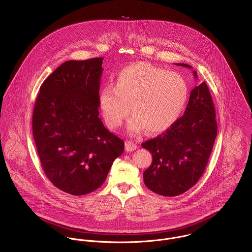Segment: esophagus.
Instances as JSON below:
<instances>
[{
  "instance_id": "esophagus-1",
  "label": "esophagus",
  "mask_w": 252,
  "mask_h": 252,
  "mask_svg": "<svg viewBox=\"0 0 252 252\" xmlns=\"http://www.w3.org/2000/svg\"><path fill=\"white\" fill-rule=\"evenodd\" d=\"M137 148H138V145H137V144H135L134 142L127 141V142L125 143V149H126L127 151H134V150H136Z\"/></svg>"
}]
</instances>
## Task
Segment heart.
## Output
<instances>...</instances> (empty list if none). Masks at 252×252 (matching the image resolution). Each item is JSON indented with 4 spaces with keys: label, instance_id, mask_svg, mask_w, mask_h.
I'll list each match as a JSON object with an SVG mask.
<instances>
[{
    "label": "heart",
    "instance_id": "1",
    "mask_svg": "<svg viewBox=\"0 0 252 252\" xmlns=\"http://www.w3.org/2000/svg\"><path fill=\"white\" fill-rule=\"evenodd\" d=\"M188 99V85L180 73L146 62L122 69L115 85L108 83L100 94V108L108 127H119L130 110L127 130L137 134L166 131L180 118Z\"/></svg>",
    "mask_w": 252,
    "mask_h": 252
}]
</instances>
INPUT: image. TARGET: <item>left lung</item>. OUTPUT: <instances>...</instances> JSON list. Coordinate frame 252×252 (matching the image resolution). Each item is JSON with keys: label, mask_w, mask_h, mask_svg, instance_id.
Listing matches in <instances>:
<instances>
[{"label": "left lung", "mask_w": 252, "mask_h": 252, "mask_svg": "<svg viewBox=\"0 0 252 252\" xmlns=\"http://www.w3.org/2000/svg\"><path fill=\"white\" fill-rule=\"evenodd\" d=\"M191 69L187 64H176ZM197 78V72H193ZM217 135L214 102L205 81L192 89L184 114L173 126L142 146L152 154L144 173L147 188L162 196H178L200 180Z\"/></svg>", "instance_id": "obj_1"}]
</instances>
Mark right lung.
I'll return each mask as SVG.
<instances>
[{
	"instance_id": "right-lung-1",
	"label": "right lung",
	"mask_w": 252,
	"mask_h": 252,
	"mask_svg": "<svg viewBox=\"0 0 252 252\" xmlns=\"http://www.w3.org/2000/svg\"><path fill=\"white\" fill-rule=\"evenodd\" d=\"M103 57L63 63L41 84L33 136L42 170L58 189L74 196L98 189L123 153L124 142L99 117Z\"/></svg>"
}]
</instances>
